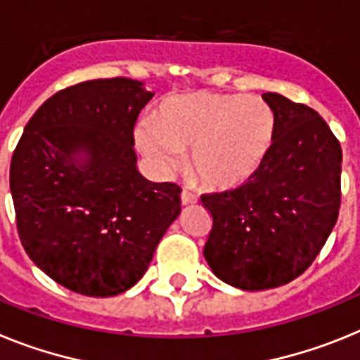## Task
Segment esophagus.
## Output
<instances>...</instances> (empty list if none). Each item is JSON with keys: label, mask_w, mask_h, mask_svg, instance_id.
<instances>
[{"label": "esophagus", "mask_w": 360, "mask_h": 360, "mask_svg": "<svg viewBox=\"0 0 360 360\" xmlns=\"http://www.w3.org/2000/svg\"><path fill=\"white\" fill-rule=\"evenodd\" d=\"M181 202L183 205H193V202H198V195L190 192V190H183V193H181Z\"/></svg>", "instance_id": "34e87169"}]
</instances>
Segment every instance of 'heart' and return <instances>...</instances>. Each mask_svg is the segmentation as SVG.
I'll return each instance as SVG.
<instances>
[{
	"label": "heart",
	"instance_id": "obj_1",
	"mask_svg": "<svg viewBox=\"0 0 360 360\" xmlns=\"http://www.w3.org/2000/svg\"><path fill=\"white\" fill-rule=\"evenodd\" d=\"M275 139V114L261 98L192 94L168 99L155 121L136 127V143L162 172L192 150L193 174L210 188H233L257 174Z\"/></svg>",
	"mask_w": 360,
	"mask_h": 360
}]
</instances>
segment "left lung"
<instances>
[{
	"instance_id": "obj_1",
	"label": "left lung",
	"mask_w": 360,
	"mask_h": 360,
	"mask_svg": "<svg viewBox=\"0 0 360 360\" xmlns=\"http://www.w3.org/2000/svg\"><path fill=\"white\" fill-rule=\"evenodd\" d=\"M275 114L266 161L237 188L202 193L212 214L205 259L236 288L288 284L310 266L340 208V143L310 106L262 94Z\"/></svg>"
}]
</instances>
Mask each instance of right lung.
Here are the masks:
<instances>
[{"label": "right lung", "instance_id": "add662e5", "mask_svg": "<svg viewBox=\"0 0 360 360\" xmlns=\"http://www.w3.org/2000/svg\"><path fill=\"white\" fill-rule=\"evenodd\" d=\"M152 96L128 77L59 90L12 155L21 245L39 270L81 295L132 288L181 212L176 183H152L136 168L134 124Z\"/></svg>", "mask_w": 360, "mask_h": 360}]
</instances>
